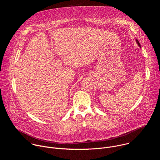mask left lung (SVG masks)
I'll use <instances>...</instances> for the list:
<instances>
[{
	"instance_id": "left-lung-1",
	"label": "left lung",
	"mask_w": 160,
	"mask_h": 160,
	"mask_svg": "<svg viewBox=\"0 0 160 160\" xmlns=\"http://www.w3.org/2000/svg\"><path fill=\"white\" fill-rule=\"evenodd\" d=\"M136 42H137V43H138V45H139V46L140 48H141V44H140L139 42L138 41V40H137V39H136Z\"/></svg>"
}]
</instances>
